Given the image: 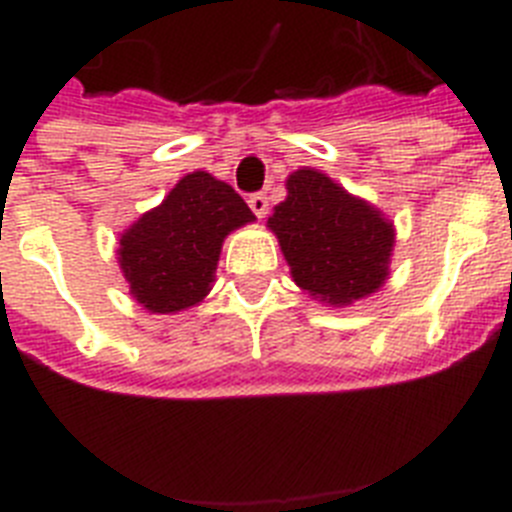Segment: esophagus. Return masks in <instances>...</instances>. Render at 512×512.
I'll return each instance as SVG.
<instances>
[{"mask_svg": "<svg viewBox=\"0 0 512 512\" xmlns=\"http://www.w3.org/2000/svg\"><path fill=\"white\" fill-rule=\"evenodd\" d=\"M248 207H251L256 217H266V212H269V197L261 192L251 194V197H248Z\"/></svg>", "mask_w": 512, "mask_h": 512, "instance_id": "34e87169", "label": "esophagus"}]
</instances>
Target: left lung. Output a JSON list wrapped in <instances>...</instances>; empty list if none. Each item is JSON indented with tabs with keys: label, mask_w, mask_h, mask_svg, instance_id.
Here are the masks:
<instances>
[{
	"label": "left lung",
	"mask_w": 512,
	"mask_h": 512,
	"mask_svg": "<svg viewBox=\"0 0 512 512\" xmlns=\"http://www.w3.org/2000/svg\"><path fill=\"white\" fill-rule=\"evenodd\" d=\"M292 279L328 305H351L390 277L395 228L382 212L315 169L287 179V200L269 217Z\"/></svg>",
	"instance_id": "1"
}]
</instances>
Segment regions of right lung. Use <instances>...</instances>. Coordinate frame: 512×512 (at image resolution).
<instances>
[{
    "instance_id": "1",
    "label": "right lung",
    "mask_w": 512,
    "mask_h": 512,
    "mask_svg": "<svg viewBox=\"0 0 512 512\" xmlns=\"http://www.w3.org/2000/svg\"><path fill=\"white\" fill-rule=\"evenodd\" d=\"M253 220L230 184L207 171L187 174L120 235L117 259L130 295L161 315L202 302L215 282L225 235Z\"/></svg>"
}]
</instances>
